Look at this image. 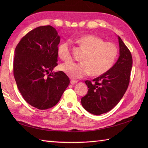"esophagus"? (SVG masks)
I'll return each instance as SVG.
<instances>
[{
  "label": "esophagus",
  "instance_id": "obj_1",
  "mask_svg": "<svg viewBox=\"0 0 148 148\" xmlns=\"http://www.w3.org/2000/svg\"><path fill=\"white\" fill-rule=\"evenodd\" d=\"M77 83V81H76V80H74V79H71V84H76Z\"/></svg>",
  "mask_w": 148,
  "mask_h": 148
}]
</instances>
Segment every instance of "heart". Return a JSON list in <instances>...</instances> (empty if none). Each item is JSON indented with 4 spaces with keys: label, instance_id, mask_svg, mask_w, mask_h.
<instances>
[{
    "label": "heart",
    "instance_id": "1",
    "mask_svg": "<svg viewBox=\"0 0 148 148\" xmlns=\"http://www.w3.org/2000/svg\"><path fill=\"white\" fill-rule=\"evenodd\" d=\"M77 42L86 50L81 61L70 62L62 64L61 70L73 79H80L92 74L100 76L108 72L114 64L118 55V48L114 43L105 42L101 37L95 35H85L79 37ZM58 55L62 60L72 59L70 42L65 41L58 48Z\"/></svg>",
    "mask_w": 148,
    "mask_h": 148
}]
</instances>
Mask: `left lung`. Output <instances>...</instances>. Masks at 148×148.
<instances>
[{
    "label": "left lung",
    "instance_id": "1",
    "mask_svg": "<svg viewBox=\"0 0 148 148\" xmlns=\"http://www.w3.org/2000/svg\"><path fill=\"white\" fill-rule=\"evenodd\" d=\"M119 56L111 69L92 81L84 83L88 88L81 99V104L88 112L100 115L111 111L120 101L130 83L132 56L118 36Z\"/></svg>",
    "mask_w": 148,
    "mask_h": 148
}]
</instances>
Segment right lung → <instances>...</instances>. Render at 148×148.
Segmentation results:
<instances>
[{"label": "right lung", "instance_id": "1", "mask_svg": "<svg viewBox=\"0 0 148 148\" xmlns=\"http://www.w3.org/2000/svg\"><path fill=\"white\" fill-rule=\"evenodd\" d=\"M60 37L55 28L40 26L23 37L16 47L13 74L25 100L47 109L57 103L70 83L64 72H52L58 65Z\"/></svg>", "mask_w": 148, "mask_h": 148}]
</instances>
